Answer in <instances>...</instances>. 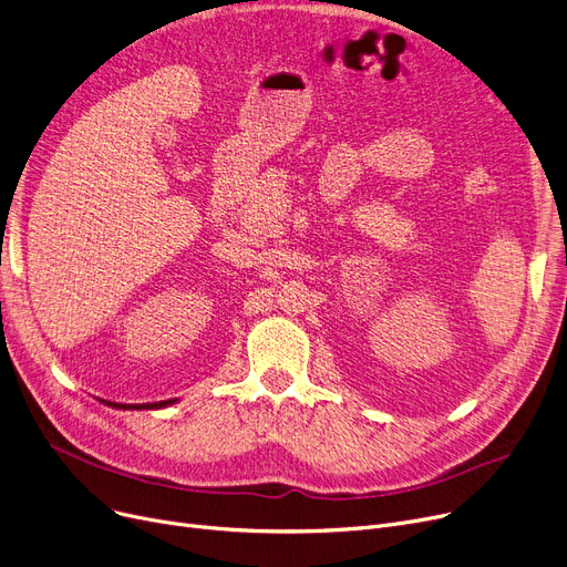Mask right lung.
I'll use <instances>...</instances> for the list:
<instances>
[{"mask_svg":"<svg viewBox=\"0 0 567 567\" xmlns=\"http://www.w3.org/2000/svg\"><path fill=\"white\" fill-rule=\"evenodd\" d=\"M103 404H107V406H112V409H124V411H135V409H165V406H169V404H174V402H178V400H163V402H148V404H118V402H107V400H101Z\"/></svg>","mask_w":567,"mask_h":567,"instance_id":"right-lung-1","label":"right lung"}]
</instances>
